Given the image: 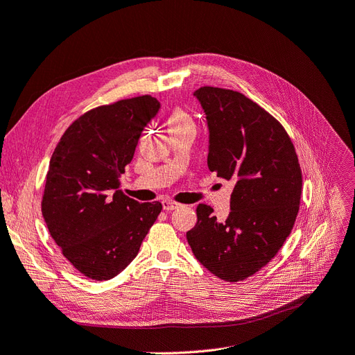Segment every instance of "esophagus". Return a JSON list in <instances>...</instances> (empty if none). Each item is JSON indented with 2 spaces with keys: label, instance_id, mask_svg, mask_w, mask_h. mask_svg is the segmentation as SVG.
Instances as JSON below:
<instances>
[{
  "label": "esophagus",
  "instance_id": "1",
  "mask_svg": "<svg viewBox=\"0 0 355 355\" xmlns=\"http://www.w3.org/2000/svg\"><path fill=\"white\" fill-rule=\"evenodd\" d=\"M180 206H181L180 203L173 202V200H164V202H162L164 211H174V209H177V207H180Z\"/></svg>",
  "mask_w": 355,
  "mask_h": 355
}]
</instances>
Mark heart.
Listing matches in <instances>:
<instances>
[{"label":"heart","instance_id":"b5f03b06","mask_svg":"<svg viewBox=\"0 0 355 355\" xmlns=\"http://www.w3.org/2000/svg\"><path fill=\"white\" fill-rule=\"evenodd\" d=\"M166 124L169 130H175V128H181V127H194V121L191 115L181 107H175L173 108V111L169 112L168 118H166Z\"/></svg>","mask_w":355,"mask_h":355}]
</instances>
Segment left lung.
<instances>
[{"instance_id": "left-lung-1", "label": "left lung", "mask_w": 355, "mask_h": 355, "mask_svg": "<svg viewBox=\"0 0 355 355\" xmlns=\"http://www.w3.org/2000/svg\"><path fill=\"white\" fill-rule=\"evenodd\" d=\"M194 95L209 124L207 166L235 184L227 220L199 205L187 241L215 277L244 281L277 256L294 227L303 187L298 156L284 125L240 92L203 86Z\"/></svg>"}]
</instances>
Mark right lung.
I'll use <instances>...</instances> for the list:
<instances>
[{
	"label": "right lung",
	"instance_id": "right-lung-1",
	"mask_svg": "<svg viewBox=\"0 0 355 355\" xmlns=\"http://www.w3.org/2000/svg\"><path fill=\"white\" fill-rule=\"evenodd\" d=\"M157 110L150 95L101 105L69 125L51 156L42 215L62 256L90 279L125 269L162 211L159 202L139 203L120 190Z\"/></svg>",
	"mask_w": 355,
	"mask_h": 355
}]
</instances>
